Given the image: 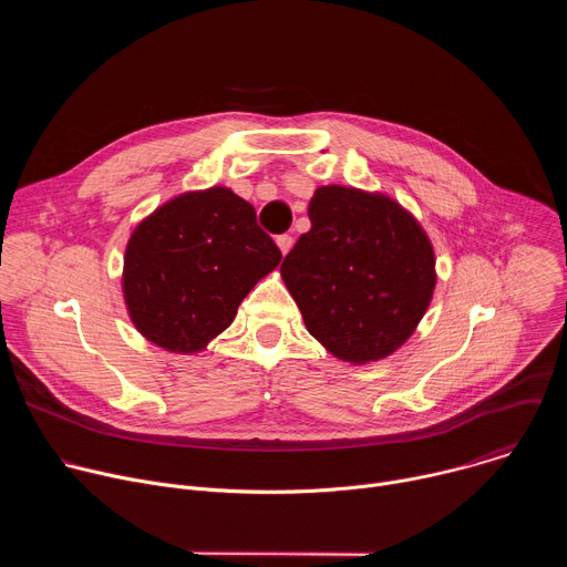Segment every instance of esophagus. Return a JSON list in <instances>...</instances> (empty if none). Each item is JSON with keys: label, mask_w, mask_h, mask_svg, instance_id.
I'll use <instances>...</instances> for the list:
<instances>
[{"label": "esophagus", "mask_w": 567, "mask_h": 567, "mask_svg": "<svg viewBox=\"0 0 567 567\" xmlns=\"http://www.w3.org/2000/svg\"><path fill=\"white\" fill-rule=\"evenodd\" d=\"M276 245H278V249L282 251V256H287V254L291 251V247H293V237L287 235V233H282V235L276 237Z\"/></svg>", "instance_id": "esophagus-1"}]
</instances>
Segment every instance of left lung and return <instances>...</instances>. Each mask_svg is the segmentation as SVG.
Segmentation results:
<instances>
[{"mask_svg": "<svg viewBox=\"0 0 567 567\" xmlns=\"http://www.w3.org/2000/svg\"><path fill=\"white\" fill-rule=\"evenodd\" d=\"M309 219L280 267L309 334L350 363L392 354L433 298L424 228L394 199L346 186H320Z\"/></svg>", "mask_w": 567, "mask_h": 567, "instance_id": "8db88e82", "label": "left lung"}]
</instances>
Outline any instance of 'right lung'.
I'll return each instance as SVG.
<instances>
[{
  "label": "right lung",
  "mask_w": 567,
  "mask_h": 567,
  "mask_svg": "<svg viewBox=\"0 0 567 567\" xmlns=\"http://www.w3.org/2000/svg\"><path fill=\"white\" fill-rule=\"evenodd\" d=\"M282 260L256 208L215 186L184 193L132 233L123 293L136 330L171 352H199Z\"/></svg>",
  "instance_id": "obj_1"
}]
</instances>
